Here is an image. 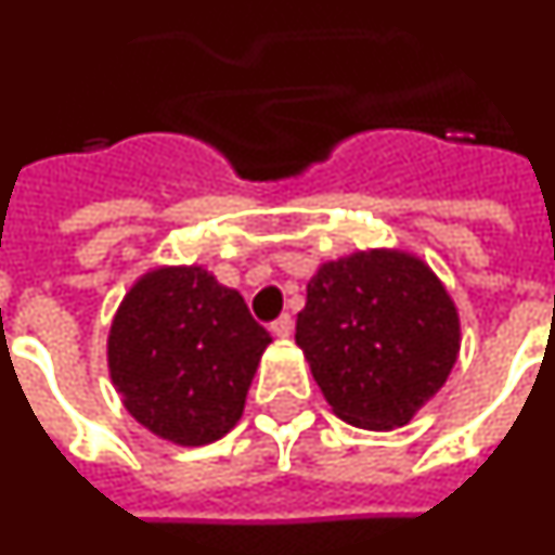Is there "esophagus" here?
Here are the masks:
<instances>
[{
	"mask_svg": "<svg viewBox=\"0 0 555 555\" xmlns=\"http://www.w3.org/2000/svg\"><path fill=\"white\" fill-rule=\"evenodd\" d=\"M292 331H294V322H292V317H288V313H283V317H278V320L272 322V333L278 338H288V336H292Z\"/></svg>",
	"mask_w": 555,
	"mask_h": 555,
	"instance_id": "esophagus-1",
	"label": "esophagus"
}]
</instances>
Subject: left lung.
Masks as SVG:
<instances>
[{
    "label": "left lung",
    "instance_id": "8db88e82",
    "mask_svg": "<svg viewBox=\"0 0 555 555\" xmlns=\"http://www.w3.org/2000/svg\"><path fill=\"white\" fill-rule=\"evenodd\" d=\"M294 338L338 420L395 430L453 372L461 320L420 255L375 247L320 263Z\"/></svg>",
    "mask_w": 555,
    "mask_h": 555
}]
</instances>
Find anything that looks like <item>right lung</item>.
I'll return each mask as SVG.
<instances>
[{"label": "right lung", "instance_id": "add662e5", "mask_svg": "<svg viewBox=\"0 0 555 555\" xmlns=\"http://www.w3.org/2000/svg\"><path fill=\"white\" fill-rule=\"evenodd\" d=\"M269 345L235 288L199 263H164L146 269L113 313L107 372L135 423L180 448H203L242 420Z\"/></svg>", "mask_w": 555, "mask_h": 555}]
</instances>
